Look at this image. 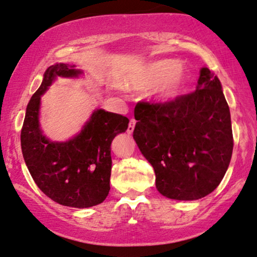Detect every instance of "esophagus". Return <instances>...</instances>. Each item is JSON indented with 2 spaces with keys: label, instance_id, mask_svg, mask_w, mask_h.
<instances>
[{
  "label": "esophagus",
  "instance_id": "1",
  "mask_svg": "<svg viewBox=\"0 0 257 257\" xmlns=\"http://www.w3.org/2000/svg\"><path fill=\"white\" fill-rule=\"evenodd\" d=\"M135 126H136V120H135V119H131V120H130L128 127H127V134H128V135H131L132 132H134Z\"/></svg>",
  "mask_w": 257,
  "mask_h": 257
}]
</instances>
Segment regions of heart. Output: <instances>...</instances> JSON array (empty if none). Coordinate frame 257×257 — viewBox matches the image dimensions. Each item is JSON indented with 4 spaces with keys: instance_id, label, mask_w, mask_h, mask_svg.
I'll use <instances>...</instances> for the list:
<instances>
[{
    "instance_id": "obj_1",
    "label": "heart",
    "mask_w": 257,
    "mask_h": 257,
    "mask_svg": "<svg viewBox=\"0 0 257 257\" xmlns=\"http://www.w3.org/2000/svg\"><path fill=\"white\" fill-rule=\"evenodd\" d=\"M186 83L185 70L176 59H158L145 64L128 81V87L135 90L156 88L154 99L164 103L175 99Z\"/></svg>"
}]
</instances>
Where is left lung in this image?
I'll list each match as a JSON object with an SVG mask.
<instances>
[{"label":"left lung","mask_w":257,"mask_h":257,"mask_svg":"<svg viewBox=\"0 0 257 257\" xmlns=\"http://www.w3.org/2000/svg\"><path fill=\"white\" fill-rule=\"evenodd\" d=\"M134 139L151 164L156 188L174 200H198L217 188L232 156L230 109L221 83L201 68L192 94L138 102Z\"/></svg>","instance_id":"1"}]
</instances>
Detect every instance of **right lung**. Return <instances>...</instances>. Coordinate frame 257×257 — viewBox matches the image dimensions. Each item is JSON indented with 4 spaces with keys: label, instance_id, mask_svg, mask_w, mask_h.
<instances>
[{
    "label": "right lung",
    "instance_id": "add662e5",
    "mask_svg": "<svg viewBox=\"0 0 257 257\" xmlns=\"http://www.w3.org/2000/svg\"><path fill=\"white\" fill-rule=\"evenodd\" d=\"M83 75L75 65L56 63L44 74L39 89L27 104L21 130V150L34 182L44 194L63 206L85 208L99 205L109 193L110 144L128 127L120 114L97 108L75 137L53 142L40 127L41 96L57 77Z\"/></svg>",
    "mask_w": 257,
    "mask_h": 257
}]
</instances>
